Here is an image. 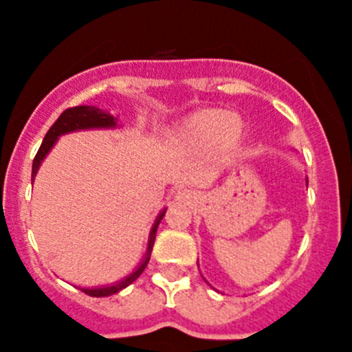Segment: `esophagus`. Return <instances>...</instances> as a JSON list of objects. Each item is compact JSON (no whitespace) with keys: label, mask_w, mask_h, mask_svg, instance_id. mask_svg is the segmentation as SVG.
Wrapping results in <instances>:
<instances>
[{"label":"esophagus","mask_w":352,"mask_h":352,"mask_svg":"<svg viewBox=\"0 0 352 352\" xmlns=\"http://www.w3.org/2000/svg\"><path fill=\"white\" fill-rule=\"evenodd\" d=\"M194 199H196V192H192L190 189H180L175 196V201L186 202V204L187 202H192Z\"/></svg>","instance_id":"1"}]
</instances>
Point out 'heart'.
Masks as SVG:
<instances>
[{
  "instance_id": "heart-1",
  "label": "heart",
  "mask_w": 352,
  "mask_h": 352,
  "mask_svg": "<svg viewBox=\"0 0 352 352\" xmlns=\"http://www.w3.org/2000/svg\"><path fill=\"white\" fill-rule=\"evenodd\" d=\"M243 134V120L225 109H199L184 117L170 133V143L189 153L221 148L230 150Z\"/></svg>"
}]
</instances>
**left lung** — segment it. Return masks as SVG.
Wrapping results in <instances>:
<instances>
[{"label":"left lung","instance_id":"8db88e82","mask_svg":"<svg viewBox=\"0 0 352 352\" xmlns=\"http://www.w3.org/2000/svg\"><path fill=\"white\" fill-rule=\"evenodd\" d=\"M307 184H308V180H307ZM204 281H206V279H204ZM206 283H208V281H206ZM208 285H209V283H208Z\"/></svg>","mask_w":352,"mask_h":352}]
</instances>
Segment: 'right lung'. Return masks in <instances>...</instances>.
Returning <instances> with one entry per match:
<instances>
[{"label": "right lung", "mask_w": 352, "mask_h": 352, "mask_svg": "<svg viewBox=\"0 0 352 352\" xmlns=\"http://www.w3.org/2000/svg\"><path fill=\"white\" fill-rule=\"evenodd\" d=\"M117 127V117H113L112 113L107 112V110H102L98 107H94V105H78V107L67 109L65 112L59 116V119L52 124L51 129L47 131L45 134L44 141H42L41 148H38L37 155H35L34 163H32V182L35 180V175H37L38 168H41L42 162L44 158L51 153V150L54 148V144L58 143V140L65 134L69 133H76V131H88V129H113ZM166 208L163 211H160V214L156 216L153 226H151L150 236H148V247H146V254H144L143 261L140 262L136 269L131 272L129 276H126L120 281L113 283V285H107V286H97V287H80L83 293L90 294V296L95 298H102V296H110V294L119 293L120 289L127 287L131 283L136 281L143 271L146 269L148 262H150L151 257V250H153L155 245V239H156V230H158L160 221L165 216Z\"/></svg>", "instance_id": "right-lung-1"}]
</instances>
